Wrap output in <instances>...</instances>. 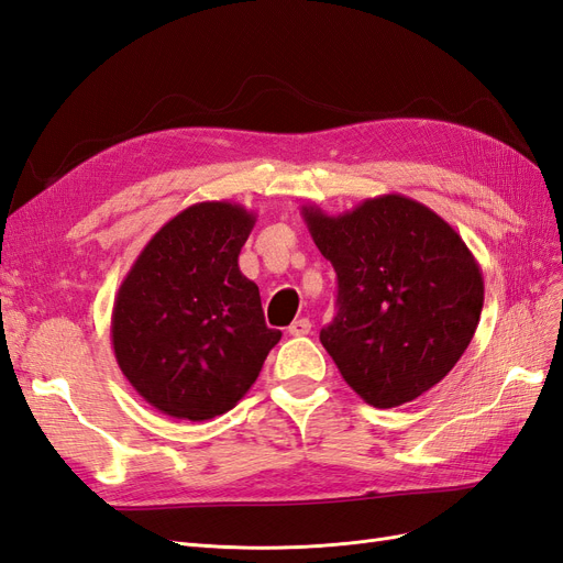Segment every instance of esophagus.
<instances>
[{
	"instance_id": "obj_1",
	"label": "esophagus",
	"mask_w": 563,
	"mask_h": 563,
	"mask_svg": "<svg viewBox=\"0 0 563 563\" xmlns=\"http://www.w3.org/2000/svg\"><path fill=\"white\" fill-rule=\"evenodd\" d=\"M312 331V321L310 319H296L291 327H288V333L291 335H308Z\"/></svg>"
}]
</instances>
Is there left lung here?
<instances>
[{
  "mask_svg": "<svg viewBox=\"0 0 563 563\" xmlns=\"http://www.w3.org/2000/svg\"><path fill=\"white\" fill-rule=\"evenodd\" d=\"M338 275V314L319 340L366 404L395 408L449 376L484 308V277L444 218L404 195L340 216L302 207Z\"/></svg>",
  "mask_w": 563,
  "mask_h": 563,
  "instance_id": "left-lung-1",
  "label": "left lung"
}]
</instances>
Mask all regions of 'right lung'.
I'll return each instance as SVG.
<instances>
[{
	"instance_id": "1",
	"label": "right lung",
	"mask_w": 563,
	"mask_h": 563,
	"mask_svg": "<svg viewBox=\"0 0 563 563\" xmlns=\"http://www.w3.org/2000/svg\"><path fill=\"white\" fill-rule=\"evenodd\" d=\"M253 225L242 203H192L155 232L119 286L117 364L166 416L201 422L230 411L279 343L258 286L240 269Z\"/></svg>"
}]
</instances>
